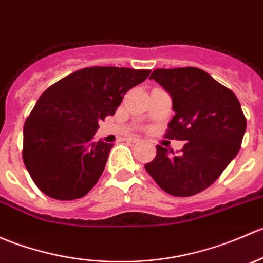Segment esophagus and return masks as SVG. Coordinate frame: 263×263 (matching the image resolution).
Returning a JSON list of instances; mask_svg holds the SVG:
<instances>
[{
    "label": "esophagus",
    "mask_w": 263,
    "mask_h": 263,
    "mask_svg": "<svg viewBox=\"0 0 263 263\" xmlns=\"http://www.w3.org/2000/svg\"><path fill=\"white\" fill-rule=\"evenodd\" d=\"M139 141L140 139H137V137H128V139H127V142H129V144H137Z\"/></svg>",
    "instance_id": "34e87169"
}]
</instances>
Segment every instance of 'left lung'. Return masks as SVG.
Here are the masks:
<instances>
[{
	"label": "left lung",
	"instance_id": "1",
	"mask_svg": "<svg viewBox=\"0 0 263 263\" xmlns=\"http://www.w3.org/2000/svg\"><path fill=\"white\" fill-rule=\"evenodd\" d=\"M155 80L171 95L174 115L165 137L187 141L179 155L156 146L145 165L166 193L187 197L210 187L237 156L247 121L232 90L196 67L158 68Z\"/></svg>",
	"mask_w": 263,
	"mask_h": 263
}]
</instances>
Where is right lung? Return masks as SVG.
<instances>
[{
    "label": "right lung",
    "mask_w": 263,
    "mask_h": 263,
    "mask_svg": "<svg viewBox=\"0 0 263 263\" xmlns=\"http://www.w3.org/2000/svg\"><path fill=\"white\" fill-rule=\"evenodd\" d=\"M150 70L87 67L48 87L24 124L23 160L49 197H84L99 181L113 144L92 142L99 121L113 116L124 94Z\"/></svg>",
    "instance_id": "right-lung-1"
}]
</instances>
